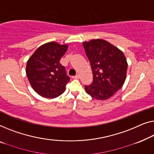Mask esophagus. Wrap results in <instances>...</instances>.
Here are the masks:
<instances>
[{"label":"esophagus","mask_w":154,"mask_h":154,"mask_svg":"<svg viewBox=\"0 0 154 154\" xmlns=\"http://www.w3.org/2000/svg\"><path fill=\"white\" fill-rule=\"evenodd\" d=\"M80 77V76H79V75H75V76H73L72 77V78H73V79H79V78Z\"/></svg>","instance_id":"34e87169"}]
</instances>
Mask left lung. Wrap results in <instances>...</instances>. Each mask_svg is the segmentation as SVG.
Listing matches in <instances>:
<instances>
[{
    "instance_id": "left-lung-1",
    "label": "left lung",
    "mask_w": 154,
    "mask_h": 154,
    "mask_svg": "<svg viewBox=\"0 0 154 154\" xmlns=\"http://www.w3.org/2000/svg\"><path fill=\"white\" fill-rule=\"evenodd\" d=\"M82 44L94 77L93 83L85 86L86 92L98 100L109 99L122 87L126 79V58L121 49L103 39H92Z\"/></svg>"
}]
</instances>
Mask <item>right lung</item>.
<instances>
[{
  "instance_id": "obj_1",
  "label": "right lung",
  "mask_w": 154,
  "mask_h": 154,
  "mask_svg": "<svg viewBox=\"0 0 154 154\" xmlns=\"http://www.w3.org/2000/svg\"><path fill=\"white\" fill-rule=\"evenodd\" d=\"M68 49V45L50 42L41 45L28 60L26 72L30 84L40 96L55 98L66 90L70 81L60 59Z\"/></svg>"
}]
</instances>
